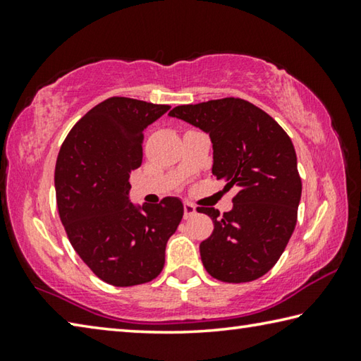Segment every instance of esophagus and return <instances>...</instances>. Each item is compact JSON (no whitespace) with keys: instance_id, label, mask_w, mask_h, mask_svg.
Masks as SVG:
<instances>
[{"instance_id":"34e87169","label":"esophagus","mask_w":361,"mask_h":361,"mask_svg":"<svg viewBox=\"0 0 361 361\" xmlns=\"http://www.w3.org/2000/svg\"><path fill=\"white\" fill-rule=\"evenodd\" d=\"M183 209H185V219H189V218H192L194 215H195V213H197V212H195V207L192 205V204H185V205H183Z\"/></svg>"}]
</instances>
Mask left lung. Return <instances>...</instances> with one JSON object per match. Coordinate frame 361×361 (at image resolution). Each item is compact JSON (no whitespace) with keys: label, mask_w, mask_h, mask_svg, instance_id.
Wrapping results in <instances>:
<instances>
[{"label":"left lung","mask_w":361,"mask_h":361,"mask_svg":"<svg viewBox=\"0 0 361 361\" xmlns=\"http://www.w3.org/2000/svg\"><path fill=\"white\" fill-rule=\"evenodd\" d=\"M170 116L207 132L213 143V176L235 188L234 207L209 215L213 232L200 243L205 271L226 283H245L276 266L298 221L301 176L296 151L279 122L237 97L175 106Z\"/></svg>","instance_id":"8db88e82"}]
</instances>
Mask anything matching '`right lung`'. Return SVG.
<instances>
[{
  "label": "right lung",
  "mask_w": 361,
  "mask_h": 361,
  "mask_svg": "<svg viewBox=\"0 0 361 361\" xmlns=\"http://www.w3.org/2000/svg\"><path fill=\"white\" fill-rule=\"evenodd\" d=\"M169 105L111 97L79 119L56 164L59 215L70 243L97 277L114 286L148 283L162 272L183 204L129 202L132 170L142 166L145 129Z\"/></svg>",
  "instance_id": "obj_1"
}]
</instances>
